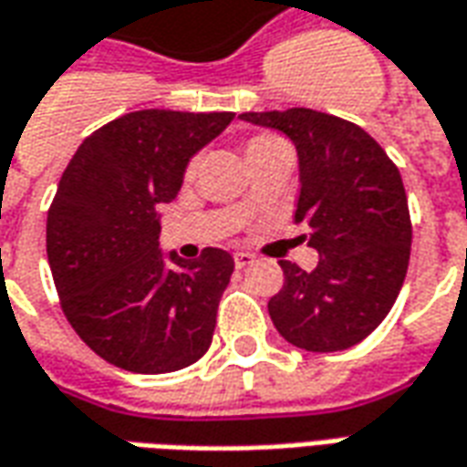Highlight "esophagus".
Segmentation results:
<instances>
[{
	"label": "esophagus",
	"mask_w": 467,
	"mask_h": 467,
	"mask_svg": "<svg viewBox=\"0 0 467 467\" xmlns=\"http://www.w3.org/2000/svg\"><path fill=\"white\" fill-rule=\"evenodd\" d=\"M255 263V255H250V253H234V265L240 267H247V265H253Z\"/></svg>",
	"instance_id": "obj_1"
}]
</instances>
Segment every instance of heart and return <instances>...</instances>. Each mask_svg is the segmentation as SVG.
<instances>
[{"mask_svg": "<svg viewBox=\"0 0 467 467\" xmlns=\"http://www.w3.org/2000/svg\"><path fill=\"white\" fill-rule=\"evenodd\" d=\"M275 146H285V143L280 141L278 136H273V133H257V136H253V139H247V143H244V154H247V159H253V156L260 154V151L275 149ZM197 166H200V159H192V161H189L187 166L189 177L197 171Z\"/></svg>", "mask_w": 467, "mask_h": 467, "instance_id": "obj_1", "label": "heart"}]
</instances>
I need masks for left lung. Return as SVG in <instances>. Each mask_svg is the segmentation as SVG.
<instances>
[{"label": "left lung", "mask_w": 467, "mask_h": 467, "mask_svg": "<svg viewBox=\"0 0 467 467\" xmlns=\"http://www.w3.org/2000/svg\"><path fill=\"white\" fill-rule=\"evenodd\" d=\"M296 143L301 194L296 223L311 227L318 265L280 260L285 283L267 301L278 334L306 351H344L392 311L412 244L400 169L351 120L311 109L243 113Z\"/></svg>", "instance_id": "obj_1"}]
</instances>
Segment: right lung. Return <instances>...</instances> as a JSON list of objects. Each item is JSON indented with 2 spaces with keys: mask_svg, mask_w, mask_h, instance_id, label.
<instances>
[{
  "mask_svg": "<svg viewBox=\"0 0 467 467\" xmlns=\"http://www.w3.org/2000/svg\"><path fill=\"white\" fill-rule=\"evenodd\" d=\"M234 113L136 110L90 133L47 212V260L65 318L98 357L136 374L184 369L207 354L230 253L159 250V212L202 146Z\"/></svg>",
  "mask_w": 467,
  "mask_h": 467,
  "instance_id": "1",
  "label": "right lung"
}]
</instances>
